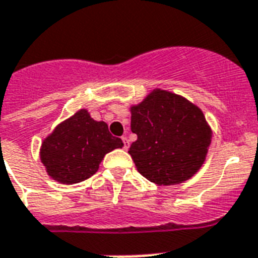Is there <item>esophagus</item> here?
Masks as SVG:
<instances>
[{
	"label": "esophagus",
	"mask_w": 258,
	"mask_h": 258,
	"mask_svg": "<svg viewBox=\"0 0 258 258\" xmlns=\"http://www.w3.org/2000/svg\"><path fill=\"white\" fill-rule=\"evenodd\" d=\"M122 142H123V149L127 150V148H129V140H127L126 137H122Z\"/></svg>",
	"instance_id": "esophagus-1"
}]
</instances>
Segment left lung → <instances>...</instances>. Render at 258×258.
I'll use <instances>...</instances> for the list:
<instances>
[{
  "mask_svg": "<svg viewBox=\"0 0 258 258\" xmlns=\"http://www.w3.org/2000/svg\"><path fill=\"white\" fill-rule=\"evenodd\" d=\"M129 148L137 170L150 182L174 185L189 180L205 161L212 132L203 112L184 97L154 90L132 106Z\"/></svg>",
  "mask_w": 258,
  "mask_h": 258,
  "instance_id": "obj_1",
  "label": "left lung"
}]
</instances>
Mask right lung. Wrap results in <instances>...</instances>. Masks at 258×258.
Segmentation results:
<instances>
[{"instance_id": "right-lung-1", "label": "right lung", "mask_w": 258, "mask_h": 258, "mask_svg": "<svg viewBox=\"0 0 258 258\" xmlns=\"http://www.w3.org/2000/svg\"><path fill=\"white\" fill-rule=\"evenodd\" d=\"M122 146L104 121H94L81 109L44 140L41 161L53 180L76 184L93 176L105 154Z\"/></svg>"}]
</instances>
